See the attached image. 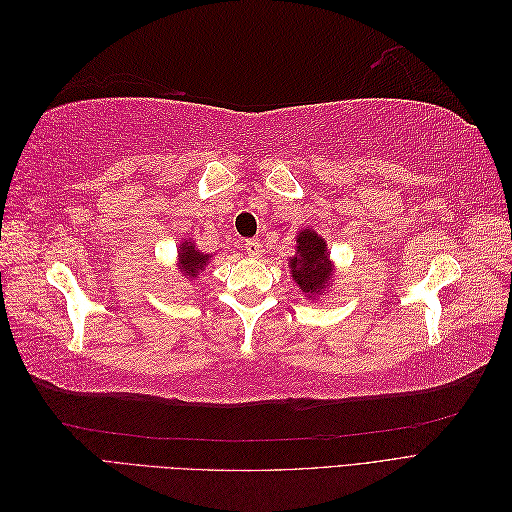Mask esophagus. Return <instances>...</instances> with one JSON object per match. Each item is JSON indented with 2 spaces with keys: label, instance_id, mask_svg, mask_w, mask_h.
<instances>
[{
  "label": "esophagus",
  "instance_id": "34e87169",
  "mask_svg": "<svg viewBox=\"0 0 512 512\" xmlns=\"http://www.w3.org/2000/svg\"><path fill=\"white\" fill-rule=\"evenodd\" d=\"M245 254L252 256V258H258L260 252H262V243L258 239H247L245 243Z\"/></svg>",
  "mask_w": 512,
  "mask_h": 512
}]
</instances>
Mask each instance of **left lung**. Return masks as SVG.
Segmentation results:
<instances>
[{
	"label": "left lung",
	"instance_id": "left-lung-1",
	"mask_svg": "<svg viewBox=\"0 0 512 512\" xmlns=\"http://www.w3.org/2000/svg\"><path fill=\"white\" fill-rule=\"evenodd\" d=\"M290 269L294 282L299 284L301 292L316 294L324 288L331 277V262L327 254V245L314 230H303L297 239V256L290 260Z\"/></svg>",
	"mask_w": 512,
	"mask_h": 512
}]
</instances>
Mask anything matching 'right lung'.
I'll return each mask as SVG.
<instances>
[{
    "instance_id": "obj_1",
    "label": "right lung",
    "mask_w": 512,
    "mask_h": 512,
    "mask_svg": "<svg viewBox=\"0 0 512 512\" xmlns=\"http://www.w3.org/2000/svg\"><path fill=\"white\" fill-rule=\"evenodd\" d=\"M207 260H209V254H200L192 243H185L179 252V267L185 275L190 277H196L200 271H203Z\"/></svg>"
}]
</instances>
